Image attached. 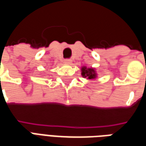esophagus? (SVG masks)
Here are the masks:
<instances>
[{
    "instance_id": "obj_1",
    "label": "esophagus",
    "mask_w": 146,
    "mask_h": 146,
    "mask_svg": "<svg viewBox=\"0 0 146 146\" xmlns=\"http://www.w3.org/2000/svg\"><path fill=\"white\" fill-rule=\"evenodd\" d=\"M64 63L66 64V65H70V64L72 63V61L70 60V59H65L64 60Z\"/></svg>"
}]
</instances>
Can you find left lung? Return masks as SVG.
Instances as JSON below:
<instances>
[{"label": "left lung", "mask_w": 146, "mask_h": 146, "mask_svg": "<svg viewBox=\"0 0 146 146\" xmlns=\"http://www.w3.org/2000/svg\"><path fill=\"white\" fill-rule=\"evenodd\" d=\"M81 75L84 78L88 80H95L97 77V73L94 68H88L86 66L81 67Z\"/></svg>", "instance_id": "1"}]
</instances>
